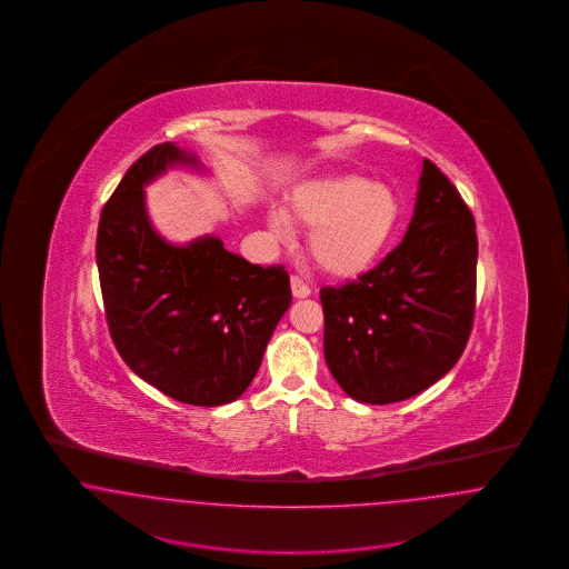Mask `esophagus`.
<instances>
[{
  "label": "esophagus",
  "mask_w": 569,
  "mask_h": 569,
  "mask_svg": "<svg viewBox=\"0 0 569 569\" xmlns=\"http://www.w3.org/2000/svg\"><path fill=\"white\" fill-rule=\"evenodd\" d=\"M290 286H292V295L297 298H307L311 295V288L298 274L290 277Z\"/></svg>",
  "instance_id": "obj_1"
}]
</instances>
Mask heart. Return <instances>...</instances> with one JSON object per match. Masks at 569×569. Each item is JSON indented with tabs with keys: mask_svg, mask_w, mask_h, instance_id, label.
<instances>
[{
	"mask_svg": "<svg viewBox=\"0 0 569 569\" xmlns=\"http://www.w3.org/2000/svg\"><path fill=\"white\" fill-rule=\"evenodd\" d=\"M288 216L311 230L309 253L322 271L356 277L367 271L390 243L401 221V200L383 183L343 174L300 188ZM271 226L277 234H286L281 217H272Z\"/></svg>",
	"mask_w": 569,
	"mask_h": 569,
	"instance_id": "heart-1",
	"label": "heart"
}]
</instances>
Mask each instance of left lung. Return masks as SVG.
Wrapping results in <instances>:
<instances>
[{"instance_id":"obj_1","label":"left lung","mask_w":569,"mask_h":569,"mask_svg":"<svg viewBox=\"0 0 569 569\" xmlns=\"http://www.w3.org/2000/svg\"><path fill=\"white\" fill-rule=\"evenodd\" d=\"M476 219L455 183L425 158L403 241L378 267L320 290L326 365L362 403L409 399L443 378L476 313Z\"/></svg>"}]
</instances>
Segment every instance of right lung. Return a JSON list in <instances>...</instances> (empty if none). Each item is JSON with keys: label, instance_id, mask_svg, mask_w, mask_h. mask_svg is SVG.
I'll list each match as a JSON object with an SVG mask.
<instances>
[{"label": "right lung", "instance_id": "add662e5", "mask_svg": "<svg viewBox=\"0 0 569 569\" xmlns=\"http://www.w3.org/2000/svg\"><path fill=\"white\" fill-rule=\"evenodd\" d=\"M193 162L172 142L140 156L102 209L96 260L110 339L138 378L190 406L239 399L292 302L281 264H251L213 237L188 247L153 232L142 186L168 163Z\"/></svg>", "mask_w": 569, "mask_h": 569}]
</instances>
